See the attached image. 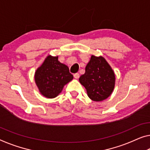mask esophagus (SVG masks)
Listing matches in <instances>:
<instances>
[{"label": "esophagus", "mask_w": 150, "mask_h": 150, "mask_svg": "<svg viewBox=\"0 0 150 150\" xmlns=\"http://www.w3.org/2000/svg\"><path fill=\"white\" fill-rule=\"evenodd\" d=\"M74 78H76V79H78L80 77V74L78 73H76L74 74Z\"/></svg>", "instance_id": "obj_1"}]
</instances>
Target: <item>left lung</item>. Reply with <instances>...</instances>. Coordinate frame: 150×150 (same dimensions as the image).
Here are the masks:
<instances>
[{
	"mask_svg": "<svg viewBox=\"0 0 150 150\" xmlns=\"http://www.w3.org/2000/svg\"><path fill=\"white\" fill-rule=\"evenodd\" d=\"M79 81L86 89L88 97L94 101H101L111 94L115 76L110 66L103 57L91 56Z\"/></svg>",
	"mask_w": 150,
	"mask_h": 150,
	"instance_id": "8db88e82",
	"label": "left lung"
}]
</instances>
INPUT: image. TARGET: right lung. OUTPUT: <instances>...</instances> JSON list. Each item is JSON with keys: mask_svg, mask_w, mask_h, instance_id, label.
Returning a JSON list of instances; mask_svg holds the SVG:
<instances>
[{"mask_svg": "<svg viewBox=\"0 0 150 150\" xmlns=\"http://www.w3.org/2000/svg\"><path fill=\"white\" fill-rule=\"evenodd\" d=\"M73 79L69 68L58 61V57L49 56L35 74V83L41 94L45 97L55 98L61 93L64 85Z\"/></svg>", "mask_w": 150, "mask_h": 150, "instance_id": "add662e5", "label": "right lung"}]
</instances>
